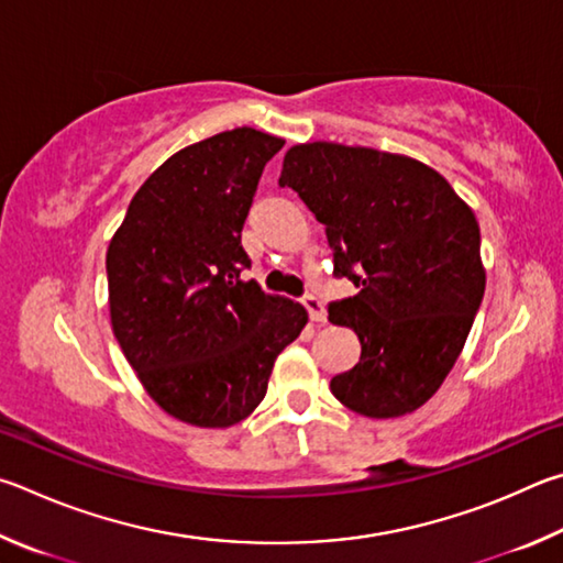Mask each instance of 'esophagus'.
<instances>
[{
    "label": "esophagus",
    "mask_w": 563,
    "mask_h": 563,
    "mask_svg": "<svg viewBox=\"0 0 563 563\" xmlns=\"http://www.w3.org/2000/svg\"><path fill=\"white\" fill-rule=\"evenodd\" d=\"M303 307H307L311 321H317V323H323V321H327V307H323V301H321V299H317V297H307V299H303Z\"/></svg>",
    "instance_id": "34e87169"
}]
</instances>
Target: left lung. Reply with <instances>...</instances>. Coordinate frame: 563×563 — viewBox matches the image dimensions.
<instances>
[{"mask_svg":"<svg viewBox=\"0 0 563 563\" xmlns=\"http://www.w3.org/2000/svg\"><path fill=\"white\" fill-rule=\"evenodd\" d=\"M279 185L323 224L333 274L358 287L329 307V321L361 341V361L331 378V393L373 420L426 406L485 297L472 207L416 157L331 141L291 145Z\"/></svg>","mask_w":563,"mask_h":563,"instance_id":"left-lung-1","label":"left lung"}]
</instances>
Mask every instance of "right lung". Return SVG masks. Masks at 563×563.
<instances>
[{"mask_svg":"<svg viewBox=\"0 0 563 563\" xmlns=\"http://www.w3.org/2000/svg\"><path fill=\"white\" fill-rule=\"evenodd\" d=\"M284 137L242 125L173 153L106 252L113 336L147 396L195 428L250 418L307 327L299 301L244 282L242 227Z\"/></svg>","mask_w":563,"mask_h":563,"instance_id":"obj_1","label":"right lung"}]
</instances>
